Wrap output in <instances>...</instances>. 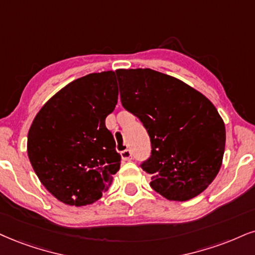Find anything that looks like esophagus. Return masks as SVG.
Instances as JSON below:
<instances>
[{"label": "esophagus", "mask_w": 255, "mask_h": 255, "mask_svg": "<svg viewBox=\"0 0 255 255\" xmlns=\"http://www.w3.org/2000/svg\"><path fill=\"white\" fill-rule=\"evenodd\" d=\"M121 156L122 158L124 159V161H131L132 159V152H131V150H124V151L121 152Z\"/></svg>", "instance_id": "34e87169"}]
</instances>
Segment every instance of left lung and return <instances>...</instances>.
<instances>
[{
    "label": "left lung",
    "mask_w": 255,
    "mask_h": 255,
    "mask_svg": "<svg viewBox=\"0 0 255 255\" xmlns=\"http://www.w3.org/2000/svg\"><path fill=\"white\" fill-rule=\"evenodd\" d=\"M122 105L143 123L151 156L140 166L150 187L170 201H188L219 174L226 128L208 98L180 79L150 68L118 70Z\"/></svg>",
    "instance_id": "obj_1"
}]
</instances>
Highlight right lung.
<instances>
[{
	"mask_svg": "<svg viewBox=\"0 0 255 255\" xmlns=\"http://www.w3.org/2000/svg\"><path fill=\"white\" fill-rule=\"evenodd\" d=\"M118 100L116 72L66 85L41 108L28 131L27 152L43 187L62 203L98 201L121 168L105 119Z\"/></svg>",
	"mask_w": 255,
	"mask_h": 255,
	"instance_id": "1",
	"label": "right lung"
}]
</instances>
